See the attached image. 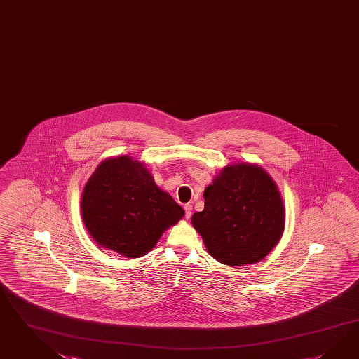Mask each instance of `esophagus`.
I'll use <instances>...</instances> for the list:
<instances>
[{
    "instance_id": "obj_1",
    "label": "esophagus",
    "mask_w": 359,
    "mask_h": 359,
    "mask_svg": "<svg viewBox=\"0 0 359 359\" xmlns=\"http://www.w3.org/2000/svg\"><path fill=\"white\" fill-rule=\"evenodd\" d=\"M192 209H194V208H192V205H184L185 218H187V219H189V218H191V215H192Z\"/></svg>"
}]
</instances>
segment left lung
<instances>
[{
	"mask_svg": "<svg viewBox=\"0 0 359 359\" xmlns=\"http://www.w3.org/2000/svg\"><path fill=\"white\" fill-rule=\"evenodd\" d=\"M205 208L192 215L194 230L217 262L243 266L262 262L281 241L285 205L262 165H227L205 188Z\"/></svg>",
	"mask_w": 359,
	"mask_h": 359,
	"instance_id": "obj_1",
	"label": "left lung"
}]
</instances>
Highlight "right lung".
<instances>
[{
    "mask_svg": "<svg viewBox=\"0 0 359 359\" xmlns=\"http://www.w3.org/2000/svg\"><path fill=\"white\" fill-rule=\"evenodd\" d=\"M81 214L90 236L100 247L128 259L150 252L184 209L155 184L140 161L129 155L107 158L88 177Z\"/></svg>",
    "mask_w": 359,
    "mask_h": 359,
    "instance_id": "right-lung-1",
    "label": "right lung"
}]
</instances>
